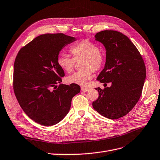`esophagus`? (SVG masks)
<instances>
[{
	"instance_id": "obj_1",
	"label": "esophagus",
	"mask_w": 160,
	"mask_h": 160,
	"mask_svg": "<svg viewBox=\"0 0 160 160\" xmlns=\"http://www.w3.org/2000/svg\"><path fill=\"white\" fill-rule=\"evenodd\" d=\"M81 91H85V92L88 91L90 90L89 88H83V87H82V88H81Z\"/></svg>"
}]
</instances>
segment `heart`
Wrapping results in <instances>:
<instances>
[{"mask_svg": "<svg viewBox=\"0 0 160 160\" xmlns=\"http://www.w3.org/2000/svg\"><path fill=\"white\" fill-rule=\"evenodd\" d=\"M70 52L73 57L61 54L57 59L58 65L64 71L71 72L77 65L80 63L82 70L77 71L66 77L69 83L86 85L92 78V72L99 71L103 67L105 57L98 45L85 39L76 43L70 48Z\"/></svg>", "mask_w": 160, "mask_h": 160, "instance_id": "1", "label": "heart"}]
</instances>
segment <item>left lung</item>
I'll list each match as a JSON object with an SVG mask.
<instances>
[{"instance_id":"obj_1","label":"left lung","mask_w":160,"mask_h":160,"mask_svg":"<svg viewBox=\"0 0 160 160\" xmlns=\"http://www.w3.org/2000/svg\"><path fill=\"white\" fill-rule=\"evenodd\" d=\"M95 37L106 50L104 69L97 80L111 86L95 88L99 98L93 102V108L105 118L119 119L138 102L146 77V66L136 47L122 32L105 30Z\"/></svg>"}]
</instances>
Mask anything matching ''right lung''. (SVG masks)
<instances>
[{
  "label": "right lung",
  "instance_id": "obj_1",
  "mask_svg": "<svg viewBox=\"0 0 160 160\" xmlns=\"http://www.w3.org/2000/svg\"><path fill=\"white\" fill-rule=\"evenodd\" d=\"M75 41L62 33L45 34L21 48L16 57L14 94L25 113L38 124L60 122L69 113L72 98L80 92L78 85L61 84L65 72L57 63L61 49Z\"/></svg>",
  "mask_w": 160,
  "mask_h": 160
}]
</instances>
